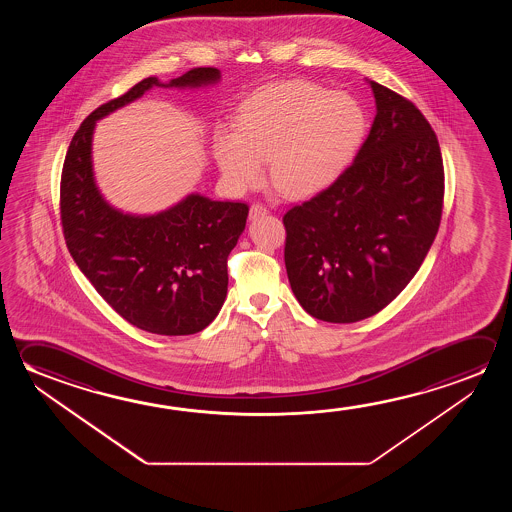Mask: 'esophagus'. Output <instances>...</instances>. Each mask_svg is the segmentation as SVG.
<instances>
[{"label":"esophagus","mask_w":512,"mask_h":512,"mask_svg":"<svg viewBox=\"0 0 512 512\" xmlns=\"http://www.w3.org/2000/svg\"><path fill=\"white\" fill-rule=\"evenodd\" d=\"M264 214H268V207H266V205H262V203L259 202L252 203V207H250V218H259V216H264Z\"/></svg>","instance_id":"esophagus-1"}]
</instances>
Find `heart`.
Wrapping results in <instances>:
<instances>
[{
    "instance_id": "b5f03b06",
    "label": "heart",
    "mask_w": 512,
    "mask_h": 512,
    "mask_svg": "<svg viewBox=\"0 0 512 512\" xmlns=\"http://www.w3.org/2000/svg\"><path fill=\"white\" fill-rule=\"evenodd\" d=\"M366 130L361 105L307 80L268 85L244 101L234 128L214 134V155L230 184H257L262 162L278 193L305 198L348 168Z\"/></svg>"
}]
</instances>
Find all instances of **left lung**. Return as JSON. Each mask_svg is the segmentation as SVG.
<instances>
[{"label":"left lung","mask_w":512,"mask_h":512,"mask_svg":"<svg viewBox=\"0 0 512 512\" xmlns=\"http://www.w3.org/2000/svg\"><path fill=\"white\" fill-rule=\"evenodd\" d=\"M369 85L377 116L352 164L282 218L294 296L328 323H355L393 302L427 257L443 216L436 132L411 100Z\"/></svg>","instance_id":"8db88e82"}]
</instances>
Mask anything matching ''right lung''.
<instances>
[{
	"mask_svg": "<svg viewBox=\"0 0 512 512\" xmlns=\"http://www.w3.org/2000/svg\"><path fill=\"white\" fill-rule=\"evenodd\" d=\"M218 78L216 68H193L169 84L144 78L82 121L62 166L60 223L76 266L121 318L159 336L196 334L218 316L227 296L228 255L250 207L191 194L157 216L121 214L94 185V123L153 85L196 87Z\"/></svg>",
	"mask_w": 512,
	"mask_h": 512,
	"instance_id": "add662e5",
	"label": "right lung"
}]
</instances>
